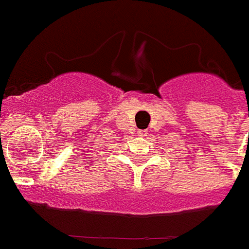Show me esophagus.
Wrapping results in <instances>:
<instances>
[{
    "instance_id": "obj_1",
    "label": "esophagus",
    "mask_w": 249,
    "mask_h": 249,
    "mask_svg": "<svg viewBox=\"0 0 249 249\" xmlns=\"http://www.w3.org/2000/svg\"><path fill=\"white\" fill-rule=\"evenodd\" d=\"M138 135L139 137H147L148 130H138Z\"/></svg>"
}]
</instances>
